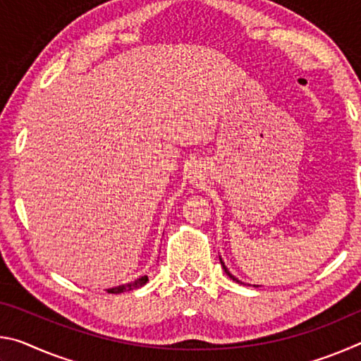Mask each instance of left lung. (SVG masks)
Wrapping results in <instances>:
<instances>
[{
  "mask_svg": "<svg viewBox=\"0 0 361 361\" xmlns=\"http://www.w3.org/2000/svg\"><path fill=\"white\" fill-rule=\"evenodd\" d=\"M219 261H221V259H219ZM221 266H223V269H224V272H226V274H228V276H229V277H231L232 280H235V282H239V280H237V279H235L234 276H232V274H231V272L228 271V267H226V266H224V262H223V261H221Z\"/></svg>",
  "mask_w": 361,
  "mask_h": 361,
  "instance_id": "obj_1",
  "label": "left lung"
}]
</instances>
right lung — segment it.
Returning a JSON list of instances; mask_svg holds the SVG:
<instances>
[{
  "mask_svg": "<svg viewBox=\"0 0 361 361\" xmlns=\"http://www.w3.org/2000/svg\"><path fill=\"white\" fill-rule=\"evenodd\" d=\"M146 282H148V276H143V277L137 279L135 282H130V283L122 285V286H116V288H109V290H106V293H111V295H118V293H124V291H129V290L140 288V286H143Z\"/></svg>",
  "mask_w": 361,
  "mask_h": 361,
  "instance_id": "add662e5",
  "label": "right lung"
}]
</instances>
